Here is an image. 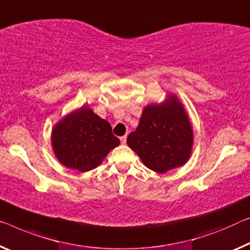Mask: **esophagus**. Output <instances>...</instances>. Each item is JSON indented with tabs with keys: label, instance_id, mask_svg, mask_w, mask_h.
Here are the masks:
<instances>
[{
	"label": "esophagus",
	"instance_id": "1",
	"mask_svg": "<svg viewBox=\"0 0 250 250\" xmlns=\"http://www.w3.org/2000/svg\"><path fill=\"white\" fill-rule=\"evenodd\" d=\"M126 138H127V137H126V135H124V136H122V137L120 138V140H121V142H122V144H125V143H126Z\"/></svg>",
	"mask_w": 250,
	"mask_h": 250
}]
</instances>
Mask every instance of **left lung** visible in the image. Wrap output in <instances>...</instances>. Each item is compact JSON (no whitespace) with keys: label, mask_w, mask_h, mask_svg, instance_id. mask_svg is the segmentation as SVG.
I'll use <instances>...</instances> for the list:
<instances>
[{"label":"left lung","mask_w":250,"mask_h":250,"mask_svg":"<svg viewBox=\"0 0 250 250\" xmlns=\"http://www.w3.org/2000/svg\"><path fill=\"white\" fill-rule=\"evenodd\" d=\"M193 132L183 105L173 95L162 105H148L137 128L127 136V145L145 167L165 173L189 160Z\"/></svg>","instance_id":"left-lung-1"}]
</instances>
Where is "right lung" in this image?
<instances>
[{"mask_svg": "<svg viewBox=\"0 0 250 250\" xmlns=\"http://www.w3.org/2000/svg\"><path fill=\"white\" fill-rule=\"evenodd\" d=\"M51 141L60 163L80 172L97 167L121 143L109 123L88 107H82L61 120L52 129Z\"/></svg>", "mask_w": 250, "mask_h": 250, "instance_id": "obj_1", "label": "right lung"}]
</instances>
